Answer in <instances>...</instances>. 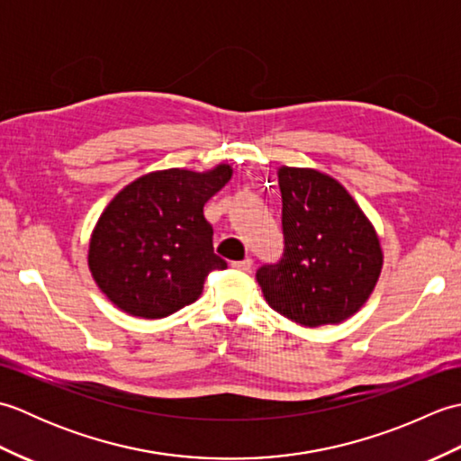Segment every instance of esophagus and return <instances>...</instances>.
I'll return each instance as SVG.
<instances>
[{
    "instance_id": "esophagus-1",
    "label": "esophagus",
    "mask_w": 461,
    "mask_h": 461,
    "mask_svg": "<svg viewBox=\"0 0 461 461\" xmlns=\"http://www.w3.org/2000/svg\"><path fill=\"white\" fill-rule=\"evenodd\" d=\"M251 266H253V261L249 258L241 259V261H231V267L233 269H240V271H249Z\"/></svg>"
}]
</instances>
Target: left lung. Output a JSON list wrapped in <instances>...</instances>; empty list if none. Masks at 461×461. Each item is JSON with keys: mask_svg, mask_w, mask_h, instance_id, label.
<instances>
[{"mask_svg": "<svg viewBox=\"0 0 461 461\" xmlns=\"http://www.w3.org/2000/svg\"><path fill=\"white\" fill-rule=\"evenodd\" d=\"M285 249L256 277L271 309L305 327L337 325L375 289L382 251L358 203L330 176L279 168Z\"/></svg>", "mask_w": 461, "mask_h": 461, "instance_id": "obj_1", "label": "left lung"}]
</instances>
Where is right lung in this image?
<instances>
[{
	"mask_svg": "<svg viewBox=\"0 0 461 461\" xmlns=\"http://www.w3.org/2000/svg\"><path fill=\"white\" fill-rule=\"evenodd\" d=\"M231 178L228 164L210 172L146 174L114 195L89 246V269L116 307L162 319L200 297L203 281L228 263L213 253L203 203Z\"/></svg>",
	"mask_w": 461,
	"mask_h": 461,
	"instance_id": "right-lung-1",
	"label": "right lung"
}]
</instances>
